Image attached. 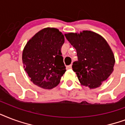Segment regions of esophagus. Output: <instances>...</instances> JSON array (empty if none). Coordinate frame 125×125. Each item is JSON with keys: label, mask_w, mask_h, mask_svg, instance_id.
Returning a JSON list of instances; mask_svg holds the SVG:
<instances>
[{"label": "esophagus", "mask_w": 125, "mask_h": 125, "mask_svg": "<svg viewBox=\"0 0 125 125\" xmlns=\"http://www.w3.org/2000/svg\"><path fill=\"white\" fill-rule=\"evenodd\" d=\"M72 68V65H68V66H66V69H71Z\"/></svg>", "instance_id": "1"}]
</instances>
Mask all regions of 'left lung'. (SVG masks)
<instances>
[{
  "mask_svg": "<svg viewBox=\"0 0 125 125\" xmlns=\"http://www.w3.org/2000/svg\"><path fill=\"white\" fill-rule=\"evenodd\" d=\"M64 35L77 52L78 61L73 62L72 69L80 84L90 89L100 87L112 74L115 62L107 41L91 31Z\"/></svg>",
  "mask_w": 125,
  "mask_h": 125,
  "instance_id": "obj_1",
  "label": "left lung"
}]
</instances>
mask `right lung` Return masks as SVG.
<instances>
[{
  "instance_id": "right-lung-1",
  "label": "right lung",
  "mask_w": 125,
  "mask_h": 125,
  "mask_svg": "<svg viewBox=\"0 0 125 125\" xmlns=\"http://www.w3.org/2000/svg\"><path fill=\"white\" fill-rule=\"evenodd\" d=\"M64 43L61 32L47 27L36 33L26 43L22 54L23 67L34 85L45 89L59 85L66 70L61 52Z\"/></svg>"
}]
</instances>
